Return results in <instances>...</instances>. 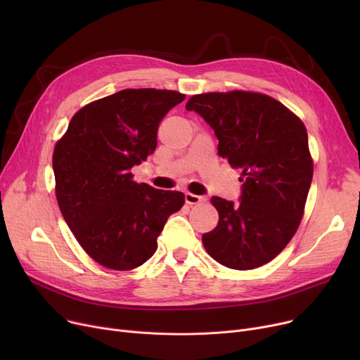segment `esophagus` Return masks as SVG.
Listing matches in <instances>:
<instances>
[{"label":"esophagus","mask_w":360,"mask_h":360,"mask_svg":"<svg viewBox=\"0 0 360 360\" xmlns=\"http://www.w3.org/2000/svg\"><path fill=\"white\" fill-rule=\"evenodd\" d=\"M185 201H186V204L194 205V204H200L201 201H204V197L195 195V194H191V193H186L185 194Z\"/></svg>","instance_id":"obj_1"}]
</instances>
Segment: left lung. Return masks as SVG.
<instances>
[{"mask_svg":"<svg viewBox=\"0 0 360 360\" xmlns=\"http://www.w3.org/2000/svg\"><path fill=\"white\" fill-rule=\"evenodd\" d=\"M214 129L219 156L240 169L235 205L212 197L216 228L202 235L209 255L224 267L252 270L276 258L304 217L314 174L308 132L300 118L258 91L194 94L185 105Z\"/></svg>","mask_w":360,"mask_h":360,"instance_id":"obj_1","label":"left lung"}]
</instances>
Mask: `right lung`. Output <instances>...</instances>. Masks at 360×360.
<instances>
[{
	"mask_svg": "<svg viewBox=\"0 0 360 360\" xmlns=\"http://www.w3.org/2000/svg\"><path fill=\"white\" fill-rule=\"evenodd\" d=\"M185 94L175 90L125 89L74 113L56 141L55 195L74 238L101 266L127 271L158 250L169 216L185 195L139 184L131 167L158 146V128Z\"/></svg>",
	"mask_w": 360,
	"mask_h": 360,
	"instance_id": "add662e5",
	"label": "right lung"
}]
</instances>
